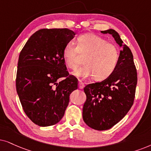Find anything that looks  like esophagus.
Masks as SVG:
<instances>
[{
  "label": "esophagus",
  "mask_w": 151,
  "mask_h": 151,
  "mask_svg": "<svg viewBox=\"0 0 151 151\" xmlns=\"http://www.w3.org/2000/svg\"><path fill=\"white\" fill-rule=\"evenodd\" d=\"M78 86H79V89H83V88H84V86H85V85H84V83L82 81H81L79 82V84H78Z\"/></svg>",
  "instance_id": "1"
}]
</instances>
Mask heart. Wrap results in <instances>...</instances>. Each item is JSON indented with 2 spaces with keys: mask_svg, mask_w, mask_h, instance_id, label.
I'll use <instances>...</instances> for the list:
<instances>
[{
  "mask_svg": "<svg viewBox=\"0 0 151 151\" xmlns=\"http://www.w3.org/2000/svg\"><path fill=\"white\" fill-rule=\"evenodd\" d=\"M86 55L84 65L72 72L75 77L87 79L93 76L95 80H103L114 71L119 59V52L114 44L92 33L80 35L77 39V47L68 43L63 50L64 63L68 68L77 66V56Z\"/></svg>",
  "mask_w": 151,
  "mask_h": 151,
  "instance_id": "obj_1",
  "label": "heart"
}]
</instances>
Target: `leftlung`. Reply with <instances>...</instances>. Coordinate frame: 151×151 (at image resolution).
Listing matches in <instances>:
<instances>
[{"label": "left lung", "mask_w": 151, "mask_h": 151, "mask_svg": "<svg viewBox=\"0 0 151 151\" xmlns=\"http://www.w3.org/2000/svg\"><path fill=\"white\" fill-rule=\"evenodd\" d=\"M101 32L111 35L121 47L119 59L114 71L107 79L84 88L86 101L83 119L94 130H106L123 119L132 107L137 75L131 50L124 44L119 34L112 29Z\"/></svg>", "instance_id": "1"}]
</instances>
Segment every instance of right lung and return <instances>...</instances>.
I'll use <instances>...</instances> for the list:
<instances>
[{
  "label": "right lung",
  "mask_w": 151,
  "mask_h": 151,
  "mask_svg": "<svg viewBox=\"0 0 151 151\" xmlns=\"http://www.w3.org/2000/svg\"><path fill=\"white\" fill-rule=\"evenodd\" d=\"M76 34L67 28L42 29L25 43L18 62L17 94L23 109L35 124L55 125L64 115L77 79L69 75L63 50ZM65 79L59 83L60 78Z\"/></svg>",
  "instance_id": "add662e5"
}]
</instances>
